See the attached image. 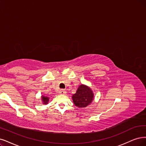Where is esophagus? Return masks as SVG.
<instances>
[{
	"label": "esophagus",
	"mask_w": 146,
	"mask_h": 146,
	"mask_svg": "<svg viewBox=\"0 0 146 146\" xmlns=\"http://www.w3.org/2000/svg\"><path fill=\"white\" fill-rule=\"evenodd\" d=\"M59 94H62V95H64L66 94V91L64 90H60V91H59Z\"/></svg>",
	"instance_id": "1"
}]
</instances>
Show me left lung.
<instances>
[{
  "mask_svg": "<svg viewBox=\"0 0 146 146\" xmlns=\"http://www.w3.org/2000/svg\"><path fill=\"white\" fill-rule=\"evenodd\" d=\"M93 91L87 86L80 85L76 93L73 95L74 104L79 108H85L92 102L94 96Z\"/></svg>",
  "mask_w": 146,
  "mask_h": 146,
  "instance_id": "1",
  "label": "left lung"
}]
</instances>
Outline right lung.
I'll list each match as a JSON object with an SVG mask.
<instances>
[{"label": "right lung", "mask_w": 146, "mask_h": 146, "mask_svg": "<svg viewBox=\"0 0 146 146\" xmlns=\"http://www.w3.org/2000/svg\"><path fill=\"white\" fill-rule=\"evenodd\" d=\"M48 97H45V96H42V102H44V104H47L48 102Z\"/></svg>", "instance_id": "1"}]
</instances>
